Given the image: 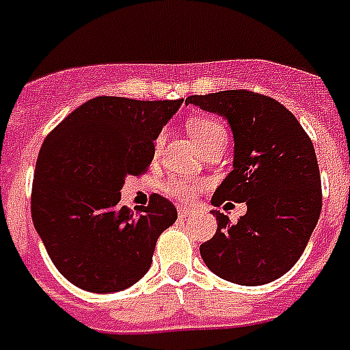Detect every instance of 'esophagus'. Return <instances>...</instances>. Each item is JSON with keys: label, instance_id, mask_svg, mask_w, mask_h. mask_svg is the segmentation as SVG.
Here are the masks:
<instances>
[{"label": "esophagus", "instance_id": "34e87169", "mask_svg": "<svg viewBox=\"0 0 350 350\" xmlns=\"http://www.w3.org/2000/svg\"><path fill=\"white\" fill-rule=\"evenodd\" d=\"M190 213H192V208L181 206L180 210H178V215H180V219H187V217H189Z\"/></svg>", "mask_w": 350, "mask_h": 350}]
</instances>
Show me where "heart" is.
Returning <instances> with one entry per match:
<instances>
[{"label":"heart","mask_w":350,"mask_h":350,"mask_svg":"<svg viewBox=\"0 0 350 350\" xmlns=\"http://www.w3.org/2000/svg\"><path fill=\"white\" fill-rule=\"evenodd\" d=\"M189 130L190 135H192V139L198 142L199 148L206 140H210L211 137H215L219 133H226L224 124L217 119H210V117H201V119L190 120ZM158 148H160V140L157 142V149ZM202 187H204V183L201 180H196V178L172 176L170 180L165 181L163 190H165V193H169L170 198L180 199V201H190L196 196V192L201 190Z\"/></svg>","instance_id":"obj_1"}]
</instances>
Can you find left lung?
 Masks as SVG:
<instances>
[{
    "mask_svg": "<svg viewBox=\"0 0 350 350\" xmlns=\"http://www.w3.org/2000/svg\"><path fill=\"white\" fill-rule=\"evenodd\" d=\"M187 105L224 117L233 131V170L211 202H245L231 224L217 217V233L201 243V258L219 278L260 286L292 269L306 249L322 210V187L311 139L290 110L269 96L222 90L190 96Z\"/></svg>",
    "mask_w": 350,
    "mask_h": 350,
    "instance_id": "1",
    "label": "left lung"
}]
</instances>
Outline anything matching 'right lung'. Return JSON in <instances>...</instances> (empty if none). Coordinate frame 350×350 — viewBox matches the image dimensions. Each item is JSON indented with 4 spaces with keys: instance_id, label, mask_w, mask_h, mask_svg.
<instances>
[{
    "instance_id": "right-lung-1",
    "label": "right lung",
    "mask_w": 350,
    "mask_h": 350,
    "mask_svg": "<svg viewBox=\"0 0 350 350\" xmlns=\"http://www.w3.org/2000/svg\"><path fill=\"white\" fill-rule=\"evenodd\" d=\"M183 99H89L46 137L35 165L31 219L67 281L94 293L120 292L142 280L157 240L178 219L152 193L133 213L120 206L126 176L144 174L154 140Z\"/></svg>"
}]
</instances>
